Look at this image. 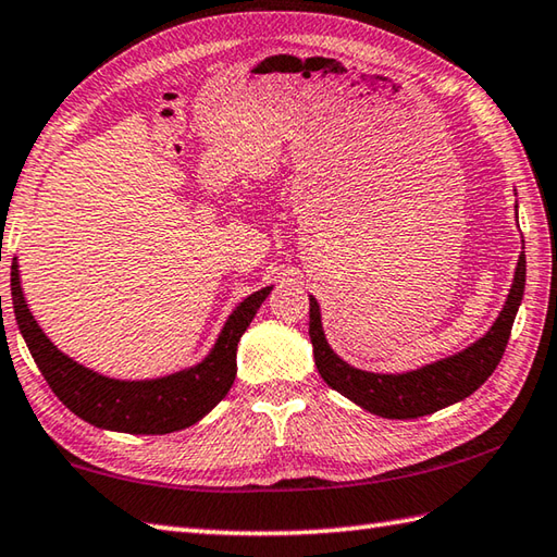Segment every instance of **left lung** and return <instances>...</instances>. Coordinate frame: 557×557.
Listing matches in <instances>:
<instances>
[{"mask_svg":"<svg viewBox=\"0 0 557 557\" xmlns=\"http://www.w3.org/2000/svg\"><path fill=\"white\" fill-rule=\"evenodd\" d=\"M524 287L527 256L521 250L505 307L485 335L449 357L434 359L430 364L396 374L367 372V369L347 364L341 355H335L329 341H325L319 299L309 294V335L315 369H319L325 384L335 388L337 394L350 398L359 408L374 412L379 418L410 420L432 416V412L449 408L454 403L471 396L495 372V367L505 355L521 299H524Z\"/></svg>","mask_w":557,"mask_h":557,"instance_id":"1","label":"left lung"}]
</instances>
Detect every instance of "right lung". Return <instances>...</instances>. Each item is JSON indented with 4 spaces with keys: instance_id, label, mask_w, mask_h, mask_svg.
I'll list each match as a JSON object with an SVG mask.
<instances>
[{
    "instance_id": "1",
    "label": "right lung",
    "mask_w": 557,
    "mask_h": 557,
    "mask_svg": "<svg viewBox=\"0 0 557 557\" xmlns=\"http://www.w3.org/2000/svg\"><path fill=\"white\" fill-rule=\"evenodd\" d=\"M270 292L272 285L236 304L198 364L157 379H113L76 362L50 341L26 304L18 260H11V304L18 331L52 394L94 428L125 434H169L202 420L232 388L238 341Z\"/></svg>"
}]
</instances>
